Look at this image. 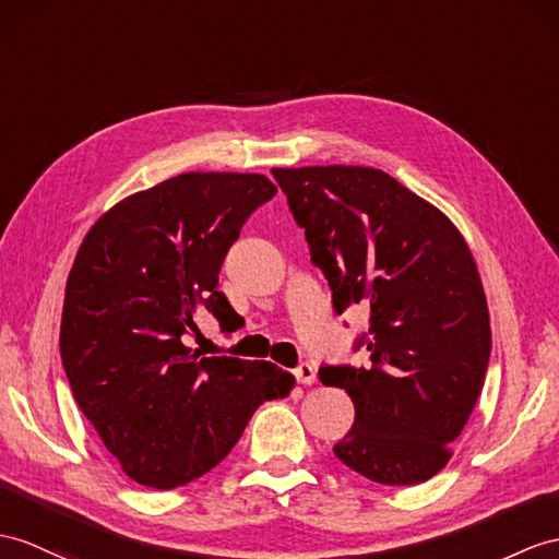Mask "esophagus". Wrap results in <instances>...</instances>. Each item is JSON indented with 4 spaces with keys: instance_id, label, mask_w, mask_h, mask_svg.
<instances>
[{
    "instance_id": "obj_1",
    "label": "esophagus",
    "mask_w": 559,
    "mask_h": 559,
    "mask_svg": "<svg viewBox=\"0 0 559 559\" xmlns=\"http://www.w3.org/2000/svg\"><path fill=\"white\" fill-rule=\"evenodd\" d=\"M294 377H296V382L312 384V382H316V365L298 362V367L294 370Z\"/></svg>"
}]
</instances>
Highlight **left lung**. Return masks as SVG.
<instances>
[{
  "instance_id": "1",
  "label": "left lung",
  "mask_w": 559,
  "mask_h": 559,
  "mask_svg": "<svg viewBox=\"0 0 559 559\" xmlns=\"http://www.w3.org/2000/svg\"><path fill=\"white\" fill-rule=\"evenodd\" d=\"M336 316L370 310V365H322L356 421L334 455L365 479L413 486L451 460L491 358L486 296L465 239L431 203L384 170L272 168Z\"/></svg>"
}]
</instances>
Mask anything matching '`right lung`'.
I'll list each match as a JSON object with an SVG mask.
<instances>
[{"label":"right lung","instance_id":"right-lung-1","mask_svg":"<svg viewBox=\"0 0 559 559\" xmlns=\"http://www.w3.org/2000/svg\"><path fill=\"white\" fill-rule=\"evenodd\" d=\"M277 187L251 173H185L132 194L90 229L66 284L61 362L106 451L142 486H185L233 451L258 405L287 396L277 365L203 358L189 336L239 316L217 275Z\"/></svg>","mask_w":559,"mask_h":559}]
</instances>
